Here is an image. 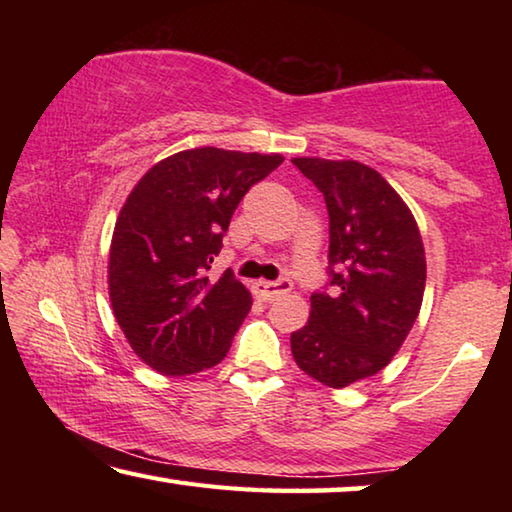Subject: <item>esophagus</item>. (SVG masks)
I'll list each match as a JSON object with an SVG mask.
<instances>
[{
  "label": "esophagus",
  "mask_w": 512,
  "mask_h": 512,
  "mask_svg": "<svg viewBox=\"0 0 512 512\" xmlns=\"http://www.w3.org/2000/svg\"><path fill=\"white\" fill-rule=\"evenodd\" d=\"M291 280H277V282H266V280H259L253 284V293L264 302H271L275 298L284 296V293L291 291Z\"/></svg>",
  "instance_id": "esophagus-1"
}]
</instances>
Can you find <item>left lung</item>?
<instances>
[{
	"label": "left lung",
	"instance_id": "obj_1",
	"mask_svg": "<svg viewBox=\"0 0 512 512\" xmlns=\"http://www.w3.org/2000/svg\"><path fill=\"white\" fill-rule=\"evenodd\" d=\"M323 194L329 280L311 293L309 323L291 334L298 368L343 388L388 366L420 314L427 264L400 194L368 164L293 158Z\"/></svg>",
	"mask_w": 512,
	"mask_h": 512
}]
</instances>
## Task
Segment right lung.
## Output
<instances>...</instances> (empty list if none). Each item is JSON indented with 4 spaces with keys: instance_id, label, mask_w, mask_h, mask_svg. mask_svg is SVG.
Segmentation results:
<instances>
[{
    "instance_id": "add662e5",
    "label": "right lung",
    "mask_w": 512,
    "mask_h": 512,
    "mask_svg": "<svg viewBox=\"0 0 512 512\" xmlns=\"http://www.w3.org/2000/svg\"><path fill=\"white\" fill-rule=\"evenodd\" d=\"M282 155L180 151L144 173L121 207L110 246L115 318L146 366L194 375L219 363L253 298L235 273L210 277L232 214Z\"/></svg>"
}]
</instances>
